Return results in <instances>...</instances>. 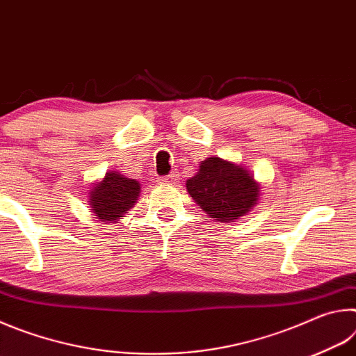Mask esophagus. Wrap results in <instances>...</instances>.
<instances>
[{
    "label": "esophagus",
    "mask_w": 356,
    "mask_h": 356,
    "mask_svg": "<svg viewBox=\"0 0 356 356\" xmlns=\"http://www.w3.org/2000/svg\"><path fill=\"white\" fill-rule=\"evenodd\" d=\"M177 180H179V174H177L176 171H174V172H171L170 176H168V177H163V179H161V184H170V185H174V184L177 182Z\"/></svg>",
    "instance_id": "esophagus-1"
}]
</instances>
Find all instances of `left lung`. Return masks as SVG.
<instances>
[{"label":"left lung","mask_w":356,"mask_h":356,"mask_svg":"<svg viewBox=\"0 0 356 356\" xmlns=\"http://www.w3.org/2000/svg\"><path fill=\"white\" fill-rule=\"evenodd\" d=\"M186 191L200 209L220 222L237 221L259 204L262 186L245 166L209 156L186 180Z\"/></svg>","instance_id":"obj_1"}]
</instances>
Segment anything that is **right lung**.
Wrapping results in <instances>:
<instances>
[{
	"label": "right lung",
	"instance_id": "1",
	"mask_svg": "<svg viewBox=\"0 0 356 356\" xmlns=\"http://www.w3.org/2000/svg\"><path fill=\"white\" fill-rule=\"evenodd\" d=\"M141 195V185L136 179H129L119 171H108L104 179L88 190V206L102 222H118L136 206Z\"/></svg>",
	"mask_w": 356,
	"mask_h": 356
}]
</instances>
